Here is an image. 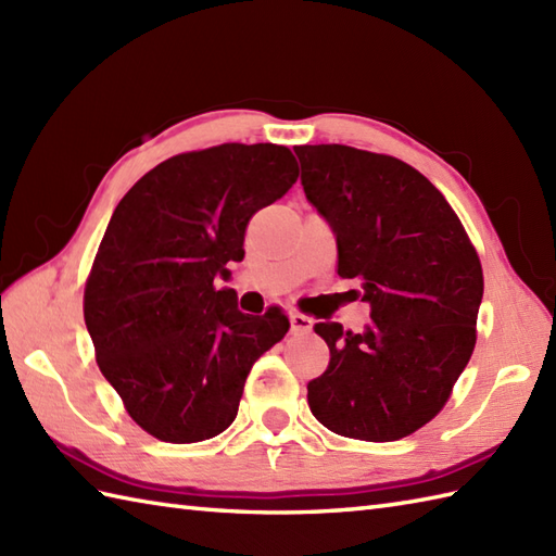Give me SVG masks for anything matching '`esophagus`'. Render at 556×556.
Wrapping results in <instances>:
<instances>
[{"instance_id":"34e87169","label":"esophagus","mask_w":556,"mask_h":556,"mask_svg":"<svg viewBox=\"0 0 556 556\" xmlns=\"http://www.w3.org/2000/svg\"><path fill=\"white\" fill-rule=\"evenodd\" d=\"M289 323H291V332H311L313 329V320L308 315H301V313H291L289 315Z\"/></svg>"}]
</instances>
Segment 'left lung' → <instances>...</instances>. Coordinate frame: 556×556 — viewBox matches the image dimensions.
Wrapping results in <instances>:
<instances>
[{"mask_svg": "<svg viewBox=\"0 0 556 556\" xmlns=\"http://www.w3.org/2000/svg\"><path fill=\"white\" fill-rule=\"evenodd\" d=\"M301 184L337 239L339 277L358 279L361 334L317 323L327 370L308 382L325 428L394 442L446 404L476 346L482 267L444 195L396 157L349 146H296Z\"/></svg>", "mask_w": 556, "mask_h": 556, "instance_id": "left-lung-1", "label": "left lung"}]
</instances>
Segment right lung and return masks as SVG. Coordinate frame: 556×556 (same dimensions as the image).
<instances>
[{"instance_id":"add662e5","label":"right lung","mask_w":556,"mask_h":556,"mask_svg":"<svg viewBox=\"0 0 556 556\" xmlns=\"http://www.w3.org/2000/svg\"><path fill=\"white\" fill-rule=\"evenodd\" d=\"M299 179L291 150L224 143L157 164L128 191L92 263L83 315L98 365L140 428L191 444L224 432L289 317L236 305L229 260L257 210Z\"/></svg>"}]
</instances>
